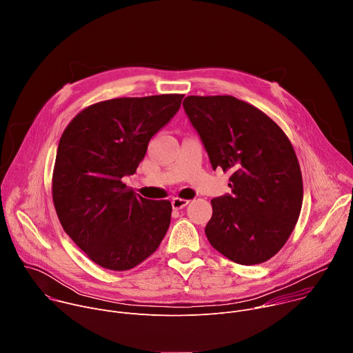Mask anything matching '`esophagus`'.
I'll return each instance as SVG.
<instances>
[{
  "label": "esophagus",
  "mask_w": 353,
  "mask_h": 353,
  "mask_svg": "<svg viewBox=\"0 0 353 353\" xmlns=\"http://www.w3.org/2000/svg\"><path fill=\"white\" fill-rule=\"evenodd\" d=\"M188 203H190L188 199H184V198H179V196H176V198H173V199H172V207H173V210H181V208L187 207V205H188Z\"/></svg>",
  "instance_id": "34e87169"
}]
</instances>
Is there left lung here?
<instances>
[{"label":"left lung","instance_id":"8db88e82","mask_svg":"<svg viewBox=\"0 0 353 353\" xmlns=\"http://www.w3.org/2000/svg\"><path fill=\"white\" fill-rule=\"evenodd\" d=\"M183 106L212 169L232 172V194L211 201V245L241 265L268 261L288 241L303 203L289 138L260 109L229 94L187 96Z\"/></svg>","mask_w":353,"mask_h":353}]
</instances>
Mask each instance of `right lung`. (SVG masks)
Masks as SVG:
<instances>
[{
	"mask_svg": "<svg viewBox=\"0 0 353 353\" xmlns=\"http://www.w3.org/2000/svg\"><path fill=\"white\" fill-rule=\"evenodd\" d=\"M184 94L117 97L85 108L64 130L53 170V203L72 241L97 265L127 271L154 254L172 216L168 199L123 183Z\"/></svg>",
	"mask_w": 353,
	"mask_h": 353,
	"instance_id": "1",
	"label": "right lung"
}]
</instances>
